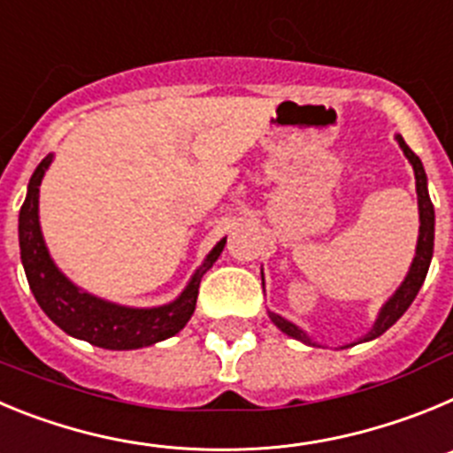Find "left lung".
<instances>
[{"label":"left lung","instance_id":"8db88e82","mask_svg":"<svg viewBox=\"0 0 453 453\" xmlns=\"http://www.w3.org/2000/svg\"><path fill=\"white\" fill-rule=\"evenodd\" d=\"M395 140L399 142L403 156H406L408 163L413 165V172H415V190H418V211H419L418 247H415V258H413V263H411V267H408L406 279H403L402 286L395 290V295H392V297L383 303L381 311H379V315H376L374 324H372V329L367 331L365 335H361V338H358V342H370V340L379 338V335L386 334L392 324L397 322V319L406 313L408 306H411V303H413V299L418 297L419 288H422L424 279H426V272H429L431 258H434L435 211H434V203H431V197H429V188H426V172H424L422 161H419L418 156L411 151V147L403 142L402 135H395ZM267 315H270V319L274 322L276 329H281L283 334L290 335V338L299 340V342H303V345L322 347L319 342H315V340L311 338L306 331L299 329L297 324H292L290 319L281 318L279 313H272V311H267ZM358 342H351V345L340 347V349L354 347V345H358Z\"/></svg>","mask_w":453,"mask_h":453}]
</instances>
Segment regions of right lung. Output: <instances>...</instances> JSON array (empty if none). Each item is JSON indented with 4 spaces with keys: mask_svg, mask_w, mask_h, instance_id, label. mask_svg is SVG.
<instances>
[{
    "mask_svg": "<svg viewBox=\"0 0 453 453\" xmlns=\"http://www.w3.org/2000/svg\"><path fill=\"white\" fill-rule=\"evenodd\" d=\"M51 161H54V154H47L31 174L27 199L19 208L18 219L19 256H22L24 274L38 306L67 335L86 340L102 349H140V347L156 345L161 340L177 335L195 313L202 276L219 258L226 238L219 240L218 245L208 251L203 263L195 270L188 286L174 302L151 308H134L90 295L58 270L40 229V183L45 172L50 170Z\"/></svg>",
    "mask_w": 453,
    "mask_h": 453,
    "instance_id": "obj_1",
    "label": "right lung"
}]
</instances>
